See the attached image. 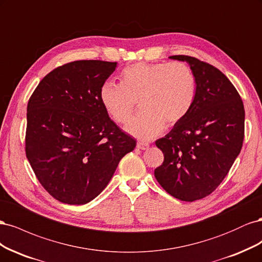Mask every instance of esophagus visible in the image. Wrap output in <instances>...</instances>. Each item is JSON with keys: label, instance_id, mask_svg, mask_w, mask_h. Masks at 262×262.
<instances>
[{"label": "esophagus", "instance_id": "1", "mask_svg": "<svg viewBox=\"0 0 262 262\" xmlns=\"http://www.w3.org/2000/svg\"><path fill=\"white\" fill-rule=\"evenodd\" d=\"M137 147L140 149H147L149 147L148 143H144V142H138Z\"/></svg>", "mask_w": 262, "mask_h": 262}]
</instances>
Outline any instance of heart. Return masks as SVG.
I'll list each match as a JSON object with an SVG mask.
<instances>
[{"label": "heart", "instance_id": "obj_1", "mask_svg": "<svg viewBox=\"0 0 262 262\" xmlns=\"http://www.w3.org/2000/svg\"><path fill=\"white\" fill-rule=\"evenodd\" d=\"M119 80L120 85L110 81L101 85V105L117 123L125 124L139 101L141 113L126 130L141 140L153 139L165 124L184 120L196 96L194 73L185 62L134 63L121 71Z\"/></svg>", "mask_w": 262, "mask_h": 262}]
</instances>
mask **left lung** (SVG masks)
Segmentation results:
<instances>
[{"instance_id": "1", "label": "left lung", "mask_w": 262, "mask_h": 262, "mask_svg": "<svg viewBox=\"0 0 262 262\" xmlns=\"http://www.w3.org/2000/svg\"><path fill=\"white\" fill-rule=\"evenodd\" d=\"M185 61L196 80V96L187 117L155 144L164 154L156 180L176 199L192 202L211 194L241 153L245 109L238 92L219 69L189 55Z\"/></svg>"}]
</instances>
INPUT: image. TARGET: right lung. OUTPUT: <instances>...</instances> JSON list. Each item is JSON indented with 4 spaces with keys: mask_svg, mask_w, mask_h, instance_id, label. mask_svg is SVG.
Masks as SVG:
<instances>
[{
    "mask_svg": "<svg viewBox=\"0 0 262 262\" xmlns=\"http://www.w3.org/2000/svg\"><path fill=\"white\" fill-rule=\"evenodd\" d=\"M116 67L100 60L67 63L47 74L28 100L27 160L41 186L62 203L95 199L137 145L99 98Z\"/></svg>",
    "mask_w": 262,
    "mask_h": 262,
    "instance_id": "add662e5",
    "label": "right lung"
}]
</instances>
